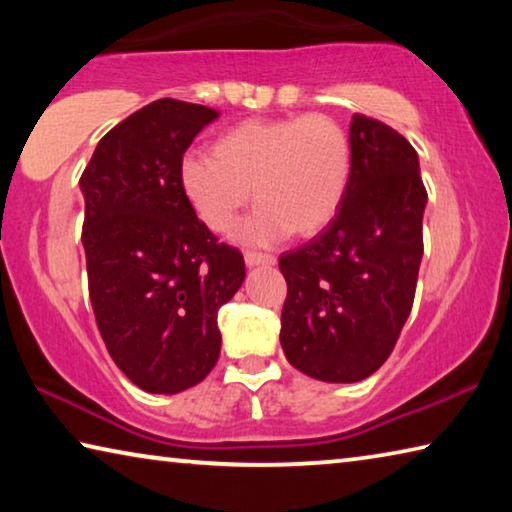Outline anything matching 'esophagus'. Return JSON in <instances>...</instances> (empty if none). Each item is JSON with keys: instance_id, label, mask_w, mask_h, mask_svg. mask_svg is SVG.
<instances>
[{"instance_id": "esophagus-1", "label": "esophagus", "mask_w": 512, "mask_h": 512, "mask_svg": "<svg viewBox=\"0 0 512 512\" xmlns=\"http://www.w3.org/2000/svg\"><path fill=\"white\" fill-rule=\"evenodd\" d=\"M244 259H246L248 266H273L275 264V257L273 255L255 253V250H246Z\"/></svg>"}]
</instances>
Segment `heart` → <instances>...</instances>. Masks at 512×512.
Instances as JSON below:
<instances>
[{"label": "heart", "mask_w": 512, "mask_h": 512, "mask_svg": "<svg viewBox=\"0 0 512 512\" xmlns=\"http://www.w3.org/2000/svg\"><path fill=\"white\" fill-rule=\"evenodd\" d=\"M350 142L327 115L250 119L214 142V155L187 153L180 187L207 228L230 232L250 187L259 203L241 237L275 244L323 230L343 203Z\"/></svg>", "instance_id": "1"}]
</instances>
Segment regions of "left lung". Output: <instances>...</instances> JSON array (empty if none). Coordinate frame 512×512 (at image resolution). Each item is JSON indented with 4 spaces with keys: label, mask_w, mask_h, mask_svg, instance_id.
I'll return each mask as SVG.
<instances>
[{
    "label": "left lung",
    "mask_w": 512,
    "mask_h": 512,
    "mask_svg": "<svg viewBox=\"0 0 512 512\" xmlns=\"http://www.w3.org/2000/svg\"><path fill=\"white\" fill-rule=\"evenodd\" d=\"M424 205L409 140L384 121L354 115L339 214L280 257L287 280L280 343L293 368L352 384L391 357L415 298Z\"/></svg>",
    "instance_id": "obj_1"
}]
</instances>
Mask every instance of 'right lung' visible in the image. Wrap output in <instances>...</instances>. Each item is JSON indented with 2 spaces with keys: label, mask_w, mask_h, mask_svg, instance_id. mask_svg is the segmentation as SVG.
Wrapping results in <instances>:
<instances>
[{
  "label": "right lung",
  "mask_w": 512,
  "mask_h": 512,
  "mask_svg": "<svg viewBox=\"0 0 512 512\" xmlns=\"http://www.w3.org/2000/svg\"><path fill=\"white\" fill-rule=\"evenodd\" d=\"M219 112L158 99L101 137L81 176L88 289L117 368L146 393L203 381L221 352L219 309L246 277L180 187V162Z\"/></svg>",
  "instance_id": "right-lung-1"
}]
</instances>
